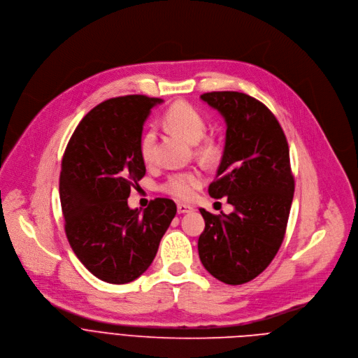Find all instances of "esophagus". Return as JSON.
Instances as JSON below:
<instances>
[{
  "label": "esophagus",
  "mask_w": 358,
  "mask_h": 358,
  "mask_svg": "<svg viewBox=\"0 0 358 358\" xmlns=\"http://www.w3.org/2000/svg\"><path fill=\"white\" fill-rule=\"evenodd\" d=\"M177 210H178V213H189V212L194 210V208L191 205H187V203H178Z\"/></svg>",
  "instance_id": "obj_1"
}]
</instances>
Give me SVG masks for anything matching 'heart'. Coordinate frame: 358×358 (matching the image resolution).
Returning a JSON list of instances; mask_svg holds the SVG:
<instances>
[{
	"mask_svg": "<svg viewBox=\"0 0 358 358\" xmlns=\"http://www.w3.org/2000/svg\"><path fill=\"white\" fill-rule=\"evenodd\" d=\"M166 125L184 141L191 145L198 143L206 131V121L203 115L188 102H177L171 105L164 115ZM156 135L153 131H148L141 139V156L145 162H150L153 157ZM199 152L205 156L215 153V146L209 142L199 148ZM202 184V176L198 171H185L174 174L166 184V191L178 199H189L194 191Z\"/></svg>",
	"mask_w": 358,
	"mask_h": 358,
	"instance_id": "1",
	"label": "heart"
}]
</instances>
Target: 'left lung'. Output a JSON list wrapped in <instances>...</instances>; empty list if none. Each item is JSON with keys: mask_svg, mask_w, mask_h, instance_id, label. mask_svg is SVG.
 Wrapping results in <instances>:
<instances>
[{"mask_svg": "<svg viewBox=\"0 0 358 358\" xmlns=\"http://www.w3.org/2000/svg\"><path fill=\"white\" fill-rule=\"evenodd\" d=\"M201 99L224 119L226 139L212 198L227 196L233 212L199 209L205 229L198 253L216 280L239 285L262 274L275 257L294 198L287 138L271 110L237 91H215Z\"/></svg>", "mask_w": 358, "mask_h": 358, "instance_id": "left-lung-1", "label": "left lung"}]
</instances>
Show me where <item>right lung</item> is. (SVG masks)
Instances as JSON below:
<instances>
[{"label":"right lung","mask_w":358,"mask_h":358,"mask_svg":"<svg viewBox=\"0 0 358 358\" xmlns=\"http://www.w3.org/2000/svg\"><path fill=\"white\" fill-rule=\"evenodd\" d=\"M162 102L145 95L101 102L81 119L63 156L59 192L69 243L84 267L109 284H128L150 267L177 212L167 198L143 210L128 205L131 187L146 173L143 125Z\"/></svg>","instance_id":"obj_1"}]
</instances>
